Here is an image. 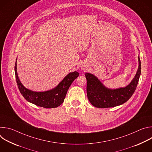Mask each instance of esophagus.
Masks as SVG:
<instances>
[{
	"label": "esophagus",
	"instance_id": "1",
	"mask_svg": "<svg viewBox=\"0 0 152 152\" xmlns=\"http://www.w3.org/2000/svg\"><path fill=\"white\" fill-rule=\"evenodd\" d=\"M82 70H84V69H85V68H82Z\"/></svg>",
	"mask_w": 152,
	"mask_h": 152
}]
</instances>
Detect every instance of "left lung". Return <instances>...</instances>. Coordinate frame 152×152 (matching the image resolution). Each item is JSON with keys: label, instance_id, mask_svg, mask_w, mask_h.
<instances>
[{"label": "left lung", "instance_id": "1", "mask_svg": "<svg viewBox=\"0 0 152 152\" xmlns=\"http://www.w3.org/2000/svg\"><path fill=\"white\" fill-rule=\"evenodd\" d=\"M141 75V61L138 56V69L132 81L125 87L108 88L94 75L86 73V93L90 102L100 108L111 107L126 102L135 92Z\"/></svg>", "mask_w": 152, "mask_h": 152}]
</instances>
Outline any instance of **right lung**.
Segmentation results:
<instances>
[{"mask_svg":"<svg viewBox=\"0 0 152 152\" xmlns=\"http://www.w3.org/2000/svg\"><path fill=\"white\" fill-rule=\"evenodd\" d=\"M14 70L18 89L23 97L30 103L45 108L57 107L61 105L66 97L70 86L79 75L76 71L69 73L55 88L46 91L37 92L25 88L21 83L17 72V59Z\"/></svg>","mask_w":152,"mask_h":152,"instance_id":"add662e5","label":"right lung"}]
</instances>
